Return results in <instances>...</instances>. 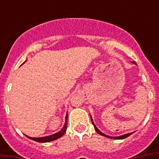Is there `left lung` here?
Here are the masks:
<instances>
[{"label":"left lung","mask_w":159,"mask_h":159,"mask_svg":"<svg viewBox=\"0 0 159 159\" xmlns=\"http://www.w3.org/2000/svg\"><path fill=\"white\" fill-rule=\"evenodd\" d=\"M133 62V63H134V64H136V63H135V62ZM92 124H93V125H94L95 130L97 131V133L99 134H101V135H102V136H105V137H107V138L115 139H125V138H127V137H129V136L130 135V134H133V133L126 134H124V135L119 136V137H110V136H108V135H106V134H103V133H102V132H101V131H100L99 129H97V127H96V126H95V125H94V123H93V122H92Z\"/></svg>","instance_id":"obj_1"}]
</instances>
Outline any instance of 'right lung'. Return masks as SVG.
Masks as SVG:
<instances>
[{"mask_svg":"<svg viewBox=\"0 0 159 159\" xmlns=\"http://www.w3.org/2000/svg\"><path fill=\"white\" fill-rule=\"evenodd\" d=\"M67 115L66 116V122H65V125L63 126V128L57 133L54 134H52V135L46 136V137H41V138H31V137H29L27 136L29 139H30L32 140H34L36 142H39V143H47V142H50V141L55 140V139H59L60 137H62L63 134H65L66 130H67Z\"/></svg>","mask_w":159,"mask_h":159,"instance_id":"1","label":"right lung"}]
</instances>
